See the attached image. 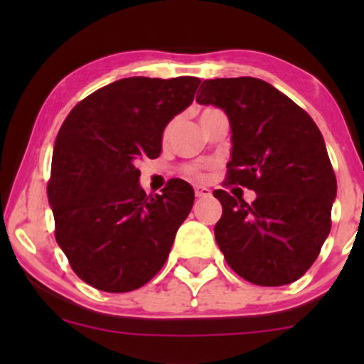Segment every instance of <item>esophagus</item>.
I'll use <instances>...</instances> for the list:
<instances>
[{
    "label": "esophagus",
    "instance_id": "1",
    "mask_svg": "<svg viewBox=\"0 0 364 364\" xmlns=\"http://www.w3.org/2000/svg\"><path fill=\"white\" fill-rule=\"evenodd\" d=\"M195 195L198 196V198H202V196L210 195V190H208L207 186H195Z\"/></svg>",
    "mask_w": 364,
    "mask_h": 364
}]
</instances>
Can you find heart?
<instances>
[{
    "label": "heart",
    "mask_w": 364,
    "mask_h": 364,
    "mask_svg": "<svg viewBox=\"0 0 364 364\" xmlns=\"http://www.w3.org/2000/svg\"><path fill=\"white\" fill-rule=\"evenodd\" d=\"M185 173L188 174V176L196 178V179L205 178V171H203L202 166H188V168L185 169Z\"/></svg>",
    "instance_id": "1"
}]
</instances>
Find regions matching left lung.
Returning a JSON list of instances; mask_svg holds the SVG:
<instances>
[{"label":"left lung","instance_id":"8db88e82","mask_svg":"<svg viewBox=\"0 0 364 364\" xmlns=\"http://www.w3.org/2000/svg\"><path fill=\"white\" fill-rule=\"evenodd\" d=\"M196 102L220 107L231 123L225 185L257 198L215 190L223 217L215 241L237 275L257 286L298 281L318 257L330 232L337 181L318 127L298 104L253 77L215 78Z\"/></svg>","mask_w":364,"mask_h":364}]
</instances>
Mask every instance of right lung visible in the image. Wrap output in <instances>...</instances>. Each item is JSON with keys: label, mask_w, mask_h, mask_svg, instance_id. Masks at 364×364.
<instances>
[{"label": "right lung", "mask_w": 364, "mask_h": 364, "mask_svg": "<svg viewBox=\"0 0 364 364\" xmlns=\"http://www.w3.org/2000/svg\"><path fill=\"white\" fill-rule=\"evenodd\" d=\"M200 78L129 77L73 107L54 141L48 198L73 272L106 292L147 284L168 260L193 188L171 179L147 196L139 159L159 157L162 133L193 102Z\"/></svg>", "instance_id": "right-lung-1"}]
</instances>
